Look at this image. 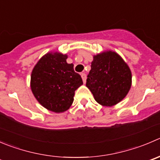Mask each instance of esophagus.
Listing matches in <instances>:
<instances>
[{
    "label": "esophagus",
    "instance_id": "obj_1",
    "mask_svg": "<svg viewBox=\"0 0 160 160\" xmlns=\"http://www.w3.org/2000/svg\"><path fill=\"white\" fill-rule=\"evenodd\" d=\"M80 75H81L82 80H83V83H86V80H87V76H86V74L83 73V72H82V73L80 74Z\"/></svg>",
    "mask_w": 160,
    "mask_h": 160
}]
</instances>
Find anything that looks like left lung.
<instances>
[{
    "mask_svg": "<svg viewBox=\"0 0 160 160\" xmlns=\"http://www.w3.org/2000/svg\"><path fill=\"white\" fill-rule=\"evenodd\" d=\"M86 86L96 102L111 107L121 102L131 88L129 66L116 52L106 51L93 56Z\"/></svg>",
    "mask_w": 160,
    "mask_h": 160,
    "instance_id": "obj_1",
    "label": "left lung"
}]
</instances>
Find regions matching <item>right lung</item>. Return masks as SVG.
Wrapping results in <instances>:
<instances>
[{
  "instance_id": "obj_1",
  "label": "right lung",
  "mask_w": 160,
  "mask_h": 160,
  "mask_svg": "<svg viewBox=\"0 0 160 160\" xmlns=\"http://www.w3.org/2000/svg\"><path fill=\"white\" fill-rule=\"evenodd\" d=\"M68 55L48 52L40 58L31 73L30 88L34 97L43 107L56 113L69 109L75 91L83 84L80 74L68 64Z\"/></svg>"
}]
</instances>
